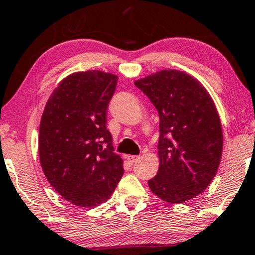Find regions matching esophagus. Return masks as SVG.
Segmentation results:
<instances>
[{"label": "esophagus", "instance_id": "esophagus-1", "mask_svg": "<svg viewBox=\"0 0 255 255\" xmlns=\"http://www.w3.org/2000/svg\"><path fill=\"white\" fill-rule=\"evenodd\" d=\"M128 161L131 163V164H134V163H136L137 161H139L140 159V157L139 156H133V155H128Z\"/></svg>", "mask_w": 255, "mask_h": 255}]
</instances>
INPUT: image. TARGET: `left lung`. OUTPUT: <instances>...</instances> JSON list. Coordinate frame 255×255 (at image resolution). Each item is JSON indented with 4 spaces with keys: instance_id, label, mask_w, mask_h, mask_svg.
<instances>
[{
    "instance_id": "1",
    "label": "left lung",
    "mask_w": 255,
    "mask_h": 255,
    "mask_svg": "<svg viewBox=\"0 0 255 255\" xmlns=\"http://www.w3.org/2000/svg\"><path fill=\"white\" fill-rule=\"evenodd\" d=\"M159 116V168L147 181L169 203L202 193L218 171L222 155L219 113L206 89L189 74L164 70L137 80Z\"/></svg>"
}]
</instances>
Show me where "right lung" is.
<instances>
[{
    "instance_id": "add662e5",
    "label": "right lung",
    "mask_w": 255,
    "mask_h": 255,
    "mask_svg": "<svg viewBox=\"0 0 255 255\" xmlns=\"http://www.w3.org/2000/svg\"><path fill=\"white\" fill-rule=\"evenodd\" d=\"M118 77L78 72L53 91L40 123L39 155L43 174L68 202L96 207L105 202L124 168L106 128L109 103Z\"/></svg>"
}]
</instances>
